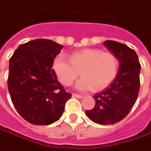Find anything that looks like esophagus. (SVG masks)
<instances>
[{
  "mask_svg": "<svg viewBox=\"0 0 151 151\" xmlns=\"http://www.w3.org/2000/svg\"><path fill=\"white\" fill-rule=\"evenodd\" d=\"M73 97L74 98H83V96L81 94H76V93H73Z\"/></svg>",
  "mask_w": 151,
  "mask_h": 151,
  "instance_id": "obj_1",
  "label": "esophagus"
}]
</instances>
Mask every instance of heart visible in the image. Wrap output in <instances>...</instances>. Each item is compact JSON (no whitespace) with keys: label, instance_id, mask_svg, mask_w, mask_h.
<instances>
[{"label":"heart","instance_id":"heart-1","mask_svg":"<svg viewBox=\"0 0 151 151\" xmlns=\"http://www.w3.org/2000/svg\"><path fill=\"white\" fill-rule=\"evenodd\" d=\"M119 59L111 52L102 53L96 49L76 52L68 58L59 54L54 58L53 68L58 81L65 86H70L79 76L76 87L81 91L100 89L107 86L116 76Z\"/></svg>","mask_w":151,"mask_h":151}]
</instances>
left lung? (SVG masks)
Segmentation results:
<instances>
[{"label":"left lung","instance_id":"obj_1","mask_svg":"<svg viewBox=\"0 0 151 151\" xmlns=\"http://www.w3.org/2000/svg\"><path fill=\"white\" fill-rule=\"evenodd\" d=\"M104 45L119 60L115 81L105 90L93 96L95 106L85 111L92 121L99 124H114L132 110L140 89L141 64L136 52L124 44L106 40Z\"/></svg>","mask_w":151,"mask_h":151}]
</instances>
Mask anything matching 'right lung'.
Returning a JSON list of instances; mask_svg holds the SVG:
<instances>
[{
    "label": "right lung",
    "mask_w": 151,
    "mask_h": 151,
    "mask_svg": "<svg viewBox=\"0 0 151 151\" xmlns=\"http://www.w3.org/2000/svg\"><path fill=\"white\" fill-rule=\"evenodd\" d=\"M63 45L46 39L20 45L9 58L8 89L19 114L30 124L58 120L71 93L58 82L52 68Z\"/></svg>",
    "instance_id": "obj_1"
}]
</instances>
